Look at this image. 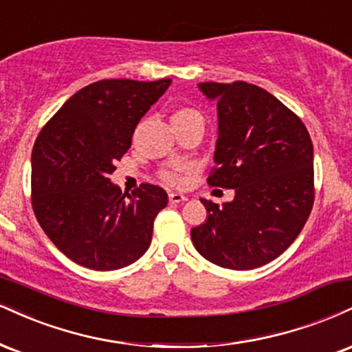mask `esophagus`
Here are the masks:
<instances>
[{"label":"esophagus","mask_w":352,"mask_h":352,"mask_svg":"<svg viewBox=\"0 0 352 352\" xmlns=\"http://www.w3.org/2000/svg\"><path fill=\"white\" fill-rule=\"evenodd\" d=\"M187 200V197L182 193H168V201L170 203H182Z\"/></svg>","instance_id":"34e87169"}]
</instances>
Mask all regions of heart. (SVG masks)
<instances>
[{"mask_svg":"<svg viewBox=\"0 0 352 352\" xmlns=\"http://www.w3.org/2000/svg\"><path fill=\"white\" fill-rule=\"evenodd\" d=\"M188 118H200V120H203L200 111H197V109L180 108L173 113L172 121L173 120H188ZM160 177H162L164 182H167V184H170V185H180L182 182H184V179H182V173L173 167L165 168V170H162V173H160Z\"/></svg>","mask_w":352,"mask_h":352,"instance_id":"1","label":"heart"}]
</instances>
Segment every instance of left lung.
I'll return each instance as SVG.
<instances>
[{"mask_svg": "<svg viewBox=\"0 0 352 352\" xmlns=\"http://www.w3.org/2000/svg\"><path fill=\"white\" fill-rule=\"evenodd\" d=\"M218 108V141L208 185L232 188L223 206L193 228L195 249L224 269L274 261L297 239L315 201L313 144L302 120L264 88L245 82L198 85Z\"/></svg>", "mask_w": 352, "mask_h": 352, "instance_id": "obj_1", "label": "left lung"}]
</instances>
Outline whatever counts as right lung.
I'll return each instance as SVG.
<instances>
[{"mask_svg": "<svg viewBox=\"0 0 352 352\" xmlns=\"http://www.w3.org/2000/svg\"><path fill=\"white\" fill-rule=\"evenodd\" d=\"M170 83L120 78L88 85L34 142V214L58 251L83 267L116 270L149 249L167 193L151 184L122 193L109 175L131 147L138 122Z\"/></svg>", "mask_w": 352, "mask_h": 352, "instance_id": "obj_1", "label": "right lung"}]
</instances>
